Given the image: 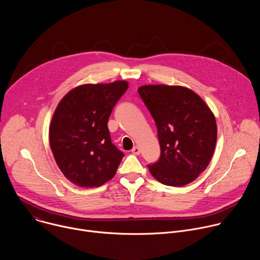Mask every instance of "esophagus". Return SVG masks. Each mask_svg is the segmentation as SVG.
Instances as JSON below:
<instances>
[{
	"mask_svg": "<svg viewBox=\"0 0 260 260\" xmlns=\"http://www.w3.org/2000/svg\"><path fill=\"white\" fill-rule=\"evenodd\" d=\"M132 152L135 154V155H139L141 153V149L138 147V146H135L133 149H132Z\"/></svg>",
	"mask_w": 260,
	"mask_h": 260,
	"instance_id": "esophagus-1",
	"label": "esophagus"
}]
</instances>
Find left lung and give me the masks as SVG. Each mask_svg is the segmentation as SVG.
Returning <instances> with one entry per match:
<instances>
[{"label": "left lung", "instance_id": "8db88e82", "mask_svg": "<svg viewBox=\"0 0 260 260\" xmlns=\"http://www.w3.org/2000/svg\"><path fill=\"white\" fill-rule=\"evenodd\" d=\"M138 91L156 123L160 157L151 175L168 186L194 181L211 161L217 141L216 119L205 101L179 85H143Z\"/></svg>", "mask_w": 260, "mask_h": 260}]
</instances>
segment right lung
<instances>
[{
    "label": "right lung",
    "instance_id": "add662e5",
    "mask_svg": "<svg viewBox=\"0 0 260 260\" xmlns=\"http://www.w3.org/2000/svg\"><path fill=\"white\" fill-rule=\"evenodd\" d=\"M128 82L82 84L58 103L49 144L64 177L79 187H99L112 179L124 154L111 142L108 119Z\"/></svg>",
    "mask_w": 260,
    "mask_h": 260
}]
</instances>
